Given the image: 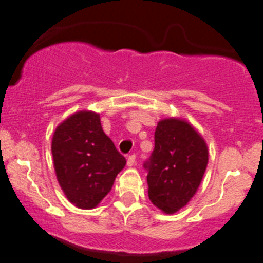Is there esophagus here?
<instances>
[{
  "label": "esophagus",
  "instance_id": "obj_1",
  "mask_svg": "<svg viewBox=\"0 0 263 263\" xmlns=\"http://www.w3.org/2000/svg\"><path fill=\"white\" fill-rule=\"evenodd\" d=\"M135 163H136V155H135V154H132V155H129L128 158H127V165L132 166V165H135Z\"/></svg>",
  "mask_w": 263,
  "mask_h": 263
}]
</instances>
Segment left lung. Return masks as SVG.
I'll use <instances>...</instances> for the list:
<instances>
[{
  "label": "left lung",
  "instance_id": "left-lung-1",
  "mask_svg": "<svg viewBox=\"0 0 263 263\" xmlns=\"http://www.w3.org/2000/svg\"><path fill=\"white\" fill-rule=\"evenodd\" d=\"M155 147L144 163L148 198L165 214L184 208L197 192L209 161L205 140L179 118L159 121Z\"/></svg>",
  "mask_w": 263,
  "mask_h": 263
}]
</instances>
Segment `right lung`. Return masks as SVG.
Returning a JSON list of instances; mask_svg holds the SVG:
<instances>
[{
    "label": "right lung",
    "instance_id": "right-lung-1",
    "mask_svg": "<svg viewBox=\"0 0 263 263\" xmlns=\"http://www.w3.org/2000/svg\"><path fill=\"white\" fill-rule=\"evenodd\" d=\"M52 155L58 183L71 203L94 209L108 195L117 174L126 165L104 134L98 113L78 112L55 128Z\"/></svg>",
    "mask_w": 263,
    "mask_h": 263
}]
</instances>
